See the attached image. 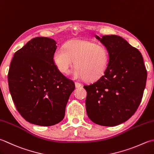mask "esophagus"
<instances>
[{
  "mask_svg": "<svg viewBox=\"0 0 154 154\" xmlns=\"http://www.w3.org/2000/svg\"><path fill=\"white\" fill-rule=\"evenodd\" d=\"M75 87H77V88H78V87H81V83H78V82H75Z\"/></svg>",
  "mask_w": 154,
  "mask_h": 154,
  "instance_id": "esophagus-1",
  "label": "esophagus"
}]
</instances>
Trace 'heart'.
Returning <instances> with one entry per match:
<instances>
[{
	"label": "heart",
	"mask_w": 154,
	"mask_h": 154,
	"mask_svg": "<svg viewBox=\"0 0 154 154\" xmlns=\"http://www.w3.org/2000/svg\"><path fill=\"white\" fill-rule=\"evenodd\" d=\"M53 60L59 70L67 73L72 65L75 79L94 81L103 75L109 63V53L106 47L93 42L72 40L64 47H59L53 55Z\"/></svg>",
	"instance_id": "heart-1"
}]
</instances>
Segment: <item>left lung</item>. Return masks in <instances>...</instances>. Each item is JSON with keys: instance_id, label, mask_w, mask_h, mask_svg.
I'll use <instances>...</instances> for the list:
<instances>
[{"instance_id": "obj_1", "label": "left lung", "mask_w": 154, "mask_h": 154, "mask_svg": "<svg viewBox=\"0 0 154 154\" xmlns=\"http://www.w3.org/2000/svg\"><path fill=\"white\" fill-rule=\"evenodd\" d=\"M109 53L105 73L87 91V114L96 124L116 126L129 119L141 103L147 71L141 53L117 35H95Z\"/></svg>"}]
</instances>
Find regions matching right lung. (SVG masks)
<instances>
[{"label":"right lung","mask_w":154,"mask_h":154,"mask_svg":"<svg viewBox=\"0 0 154 154\" xmlns=\"http://www.w3.org/2000/svg\"><path fill=\"white\" fill-rule=\"evenodd\" d=\"M56 45L51 38H32L14 53L9 68L8 87L15 107L35 125L51 126L61 122L75 88L55 65Z\"/></svg>","instance_id":"add662e5"}]
</instances>
